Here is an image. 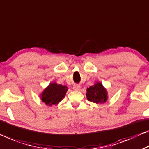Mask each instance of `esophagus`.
Returning a JSON list of instances; mask_svg holds the SVG:
<instances>
[{
	"instance_id": "1",
	"label": "esophagus",
	"mask_w": 149,
	"mask_h": 149,
	"mask_svg": "<svg viewBox=\"0 0 149 149\" xmlns=\"http://www.w3.org/2000/svg\"><path fill=\"white\" fill-rule=\"evenodd\" d=\"M73 89L76 91L79 90H80V86L78 85V84H75V85H74V86H73Z\"/></svg>"
}]
</instances>
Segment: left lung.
I'll return each mask as SVG.
<instances>
[{"mask_svg": "<svg viewBox=\"0 0 149 149\" xmlns=\"http://www.w3.org/2000/svg\"><path fill=\"white\" fill-rule=\"evenodd\" d=\"M86 97L89 101L94 103H104L108 98L107 92L100 82L96 83L94 86L87 89Z\"/></svg>", "mask_w": 149, "mask_h": 149, "instance_id": "8db88e82", "label": "left lung"}]
</instances>
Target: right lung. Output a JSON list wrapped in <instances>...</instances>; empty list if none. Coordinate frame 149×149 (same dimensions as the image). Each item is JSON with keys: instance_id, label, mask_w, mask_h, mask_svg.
I'll use <instances>...</instances> for the list:
<instances>
[{"instance_id": "1", "label": "right lung", "mask_w": 149, "mask_h": 149, "mask_svg": "<svg viewBox=\"0 0 149 149\" xmlns=\"http://www.w3.org/2000/svg\"><path fill=\"white\" fill-rule=\"evenodd\" d=\"M68 88L57 83H52L46 88L41 95V100L46 105L57 104L65 96Z\"/></svg>"}]
</instances>
